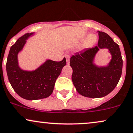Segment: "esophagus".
<instances>
[{"instance_id": "1", "label": "esophagus", "mask_w": 133, "mask_h": 133, "mask_svg": "<svg viewBox=\"0 0 133 133\" xmlns=\"http://www.w3.org/2000/svg\"><path fill=\"white\" fill-rule=\"evenodd\" d=\"M66 62H67V64H69V63H70V58L68 56H66Z\"/></svg>"}]
</instances>
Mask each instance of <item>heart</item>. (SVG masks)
Listing matches in <instances>:
<instances>
[{
	"label": "heart",
	"mask_w": 133,
	"mask_h": 133,
	"mask_svg": "<svg viewBox=\"0 0 133 133\" xmlns=\"http://www.w3.org/2000/svg\"><path fill=\"white\" fill-rule=\"evenodd\" d=\"M96 36L95 35H89V36L87 37L86 39H85V42H84L83 46L84 48H88V47H90L96 42Z\"/></svg>",
	"instance_id": "b5f03b06"
}]
</instances>
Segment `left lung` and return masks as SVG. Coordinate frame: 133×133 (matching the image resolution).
<instances>
[{
  "label": "left lung",
  "instance_id": "1",
  "mask_svg": "<svg viewBox=\"0 0 133 133\" xmlns=\"http://www.w3.org/2000/svg\"><path fill=\"white\" fill-rule=\"evenodd\" d=\"M97 45L72 55L70 65L73 72L72 80L78 93L85 97L99 98L105 96L114 90L122 75L123 60L120 48L106 33L97 31ZM107 49L111 55L105 66L95 63L99 49Z\"/></svg>",
  "mask_w": 133,
  "mask_h": 133
}]
</instances>
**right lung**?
<instances>
[{
	"label": "right lung",
	"instance_id": "add662e5",
	"mask_svg": "<svg viewBox=\"0 0 133 133\" xmlns=\"http://www.w3.org/2000/svg\"><path fill=\"white\" fill-rule=\"evenodd\" d=\"M35 33L26 34L11 46L6 64L8 80L13 90L22 98L31 101L46 98L51 95L56 79L66 64L65 58L59 62L47 59L34 70L21 68L18 54L23 50L27 40Z\"/></svg>",
	"mask_w": 133,
	"mask_h": 133
}]
</instances>
